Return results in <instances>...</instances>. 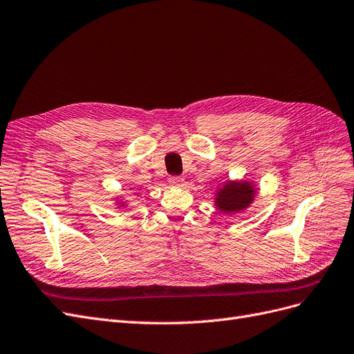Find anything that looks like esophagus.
Instances as JSON below:
<instances>
[{
  "label": "esophagus",
  "instance_id": "34e87169",
  "mask_svg": "<svg viewBox=\"0 0 354 354\" xmlns=\"http://www.w3.org/2000/svg\"><path fill=\"white\" fill-rule=\"evenodd\" d=\"M168 181H169L171 186L181 187V186H183V183H185V178L183 177H178V176H173V177L168 178Z\"/></svg>",
  "mask_w": 354,
  "mask_h": 354
}]
</instances>
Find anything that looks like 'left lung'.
Instances as JSON below:
<instances>
[{
  "label": "left lung",
  "instance_id": "left-lung-1",
  "mask_svg": "<svg viewBox=\"0 0 354 354\" xmlns=\"http://www.w3.org/2000/svg\"><path fill=\"white\" fill-rule=\"evenodd\" d=\"M255 194L257 190L251 181H226L217 190L214 203L217 209L226 214L239 212L251 205Z\"/></svg>",
  "mask_w": 354,
  "mask_h": 354
}]
</instances>
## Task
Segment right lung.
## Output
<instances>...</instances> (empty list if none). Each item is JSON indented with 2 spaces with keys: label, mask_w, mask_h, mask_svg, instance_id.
<instances>
[{
  "label": "right lung",
  "mask_w": 354,
  "mask_h": 354,
  "mask_svg": "<svg viewBox=\"0 0 354 354\" xmlns=\"http://www.w3.org/2000/svg\"><path fill=\"white\" fill-rule=\"evenodd\" d=\"M118 203H120V205H122V207L125 205V203H124V202H122V203H121V202H118Z\"/></svg>",
  "instance_id": "obj_1"
}]
</instances>
